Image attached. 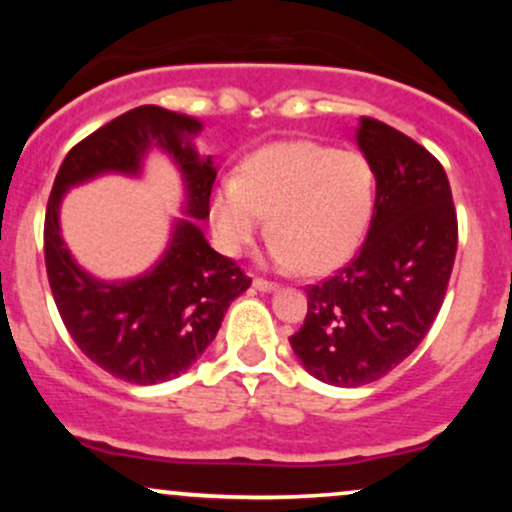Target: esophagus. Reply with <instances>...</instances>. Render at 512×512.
<instances>
[{
    "instance_id": "esophagus-1",
    "label": "esophagus",
    "mask_w": 512,
    "mask_h": 512,
    "mask_svg": "<svg viewBox=\"0 0 512 512\" xmlns=\"http://www.w3.org/2000/svg\"><path fill=\"white\" fill-rule=\"evenodd\" d=\"M252 286H255V289H257V291H262V293H269V291H274V289H276V284H274V281L260 279V276H257V279L252 281Z\"/></svg>"
}]
</instances>
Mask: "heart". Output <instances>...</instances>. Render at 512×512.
<instances>
[{"mask_svg":"<svg viewBox=\"0 0 512 512\" xmlns=\"http://www.w3.org/2000/svg\"><path fill=\"white\" fill-rule=\"evenodd\" d=\"M373 211V170L356 151L317 142L267 146L209 204L216 245L240 255L267 216L269 262L325 274L354 255Z\"/></svg>","mask_w":512,"mask_h":512,"instance_id":"obj_1","label":"heart"}]
</instances>
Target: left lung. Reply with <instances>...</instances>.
<instances>
[{"label": "left lung", "mask_w": 512, "mask_h": 512, "mask_svg": "<svg viewBox=\"0 0 512 512\" xmlns=\"http://www.w3.org/2000/svg\"><path fill=\"white\" fill-rule=\"evenodd\" d=\"M358 149L375 175L368 236L354 260L305 289L308 313L289 342L322 383H375L431 330L457 252L448 175L399 129L361 117Z\"/></svg>", "instance_id": "left-lung-1"}]
</instances>
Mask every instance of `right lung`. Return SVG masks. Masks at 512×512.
<instances>
[{"label":"right lung","mask_w":512,"mask_h":512,"mask_svg":"<svg viewBox=\"0 0 512 512\" xmlns=\"http://www.w3.org/2000/svg\"><path fill=\"white\" fill-rule=\"evenodd\" d=\"M195 117L142 105L81 139L64 156L45 211V267L57 310L84 354L115 378L154 385L178 378L214 342L223 315L252 279L204 238L197 221H175L168 250L151 272L129 281L93 279L69 255L60 236V202L72 185L101 173L137 175L158 146L178 163L187 187L185 211L209 216L216 180L211 158H199L190 137Z\"/></svg>","instance_id":"right-lung-1"}]
</instances>
